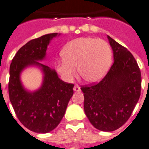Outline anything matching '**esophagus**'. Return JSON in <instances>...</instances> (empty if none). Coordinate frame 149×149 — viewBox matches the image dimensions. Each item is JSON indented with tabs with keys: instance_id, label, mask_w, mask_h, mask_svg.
Instances as JSON below:
<instances>
[{
	"instance_id": "1",
	"label": "esophagus",
	"mask_w": 149,
	"mask_h": 149,
	"mask_svg": "<svg viewBox=\"0 0 149 149\" xmlns=\"http://www.w3.org/2000/svg\"><path fill=\"white\" fill-rule=\"evenodd\" d=\"M73 91H80V87L78 85H75L74 87H73Z\"/></svg>"
}]
</instances>
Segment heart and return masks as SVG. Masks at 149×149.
<instances>
[{
    "label": "heart",
    "instance_id": "obj_1",
    "mask_svg": "<svg viewBox=\"0 0 149 149\" xmlns=\"http://www.w3.org/2000/svg\"><path fill=\"white\" fill-rule=\"evenodd\" d=\"M62 59L55 62L58 72L65 81L77 76L88 83H95L105 77L112 62L109 44L102 39L79 37L70 41L62 50Z\"/></svg>",
    "mask_w": 149,
    "mask_h": 149
}]
</instances>
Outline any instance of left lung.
I'll list each match as a JSON object with an SVG mask.
<instances>
[{
	"mask_svg": "<svg viewBox=\"0 0 149 149\" xmlns=\"http://www.w3.org/2000/svg\"><path fill=\"white\" fill-rule=\"evenodd\" d=\"M114 62L98 83L81 86L85 114L96 129L113 131L131 116L141 95V75L133 54L108 36Z\"/></svg>",
	"mask_w": 149,
	"mask_h": 149,
	"instance_id": "left-lung-1",
	"label": "left lung"
}]
</instances>
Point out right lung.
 <instances>
[{"label": "right lung", "mask_w": 149, "mask_h": 149, "mask_svg": "<svg viewBox=\"0 0 149 149\" xmlns=\"http://www.w3.org/2000/svg\"><path fill=\"white\" fill-rule=\"evenodd\" d=\"M57 34L31 40L17 52L10 65V102L19 122L36 133L50 132L59 124L73 95V84L62 81L54 70L38 62L44 59L50 40ZM29 64L41 67L45 73L42 87L33 93H27L19 79L21 70Z\"/></svg>", "instance_id": "obj_1"}]
</instances>
